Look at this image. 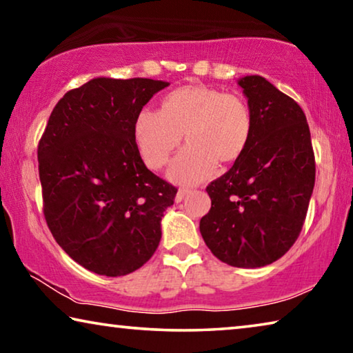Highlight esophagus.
<instances>
[{"instance_id": "obj_1", "label": "esophagus", "mask_w": 353, "mask_h": 353, "mask_svg": "<svg viewBox=\"0 0 353 353\" xmlns=\"http://www.w3.org/2000/svg\"><path fill=\"white\" fill-rule=\"evenodd\" d=\"M190 193H191L190 188H179L177 194H176V202H181L185 198V196L190 194Z\"/></svg>"}]
</instances>
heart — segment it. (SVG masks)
Returning a JSON list of instances; mask_svg holds the SVG:
<instances>
[{
	"mask_svg": "<svg viewBox=\"0 0 353 353\" xmlns=\"http://www.w3.org/2000/svg\"><path fill=\"white\" fill-rule=\"evenodd\" d=\"M254 134L248 101L207 85H185L165 94L157 112H141L134 135L143 162L160 170L181 146L170 177L179 183H199L221 163H232L246 151Z\"/></svg>",
	"mask_w": 353,
	"mask_h": 353,
	"instance_id": "heart-1",
	"label": "heart"
}]
</instances>
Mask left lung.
<instances>
[{
    "mask_svg": "<svg viewBox=\"0 0 353 353\" xmlns=\"http://www.w3.org/2000/svg\"><path fill=\"white\" fill-rule=\"evenodd\" d=\"M254 134L232 168L207 187L212 208L199 223L208 249L235 268L271 265L301 234L314 187L305 113L261 76L240 81Z\"/></svg>",
    "mask_w": 353,
    "mask_h": 353,
    "instance_id": "left-lung-1",
    "label": "left lung"
}]
</instances>
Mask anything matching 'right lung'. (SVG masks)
I'll return each instance as SVG.
<instances>
[{"mask_svg": "<svg viewBox=\"0 0 353 353\" xmlns=\"http://www.w3.org/2000/svg\"><path fill=\"white\" fill-rule=\"evenodd\" d=\"M168 82L94 77L63 94L39 141L43 213L71 259L99 276L141 268L177 188L146 168L134 126Z\"/></svg>", "mask_w": 353, "mask_h": 353, "instance_id": "1", "label": "right lung"}]
</instances>
